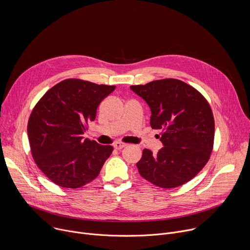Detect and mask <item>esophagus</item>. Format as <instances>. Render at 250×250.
I'll use <instances>...</instances> for the list:
<instances>
[{
	"label": "esophagus",
	"mask_w": 250,
	"mask_h": 250,
	"mask_svg": "<svg viewBox=\"0 0 250 250\" xmlns=\"http://www.w3.org/2000/svg\"><path fill=\"white\" fill-rule=\"evenodd\" d=\"M125 146H126V145L124 144V142H121V141H116L115 144H114V147H115L116 149H118V150L123 149V148L125 147Z\"/></svg>",
	"instance_id": "34e87169"
}]
</instances>
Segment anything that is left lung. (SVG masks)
Wrapping results in <instances>:
<instances>
[{"label":"left lung","instance_id":"obj_1","mask_svg":"<svg viewBox=\"0 0 250 250\" xmlns=\"http://www.w3.org/2000/svg\"><path fill=\"white\" fill-rule=\"evenodd\" d=\"M151 111L150 125L161 129L163 147L153 154L144 149L136 163L141 177L164 189L179 187L203 169L215 138V120L206 98L177 79H162L130 86Z\"/></svg>","mask_w":250,"mask_h":250}]
</instances>
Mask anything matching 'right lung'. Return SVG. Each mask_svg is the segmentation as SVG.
<instances>
[{"label":"right lung","instance_id":"right-lung-1","mask_svg":"<svg viewBox=\"0 0 250 250\" xmlns=\"http://www.w3.org/2000/svg\"><path fill=\"white\" fill-rule=\"evenodd\" d=\"M116 86L66 79L34 105L27 124L31 155L54 184L76 189L98 177L114 147L84 139L100 103Z\"/></svg>","mask_w":250,"mask_h":250}]
</instances>
